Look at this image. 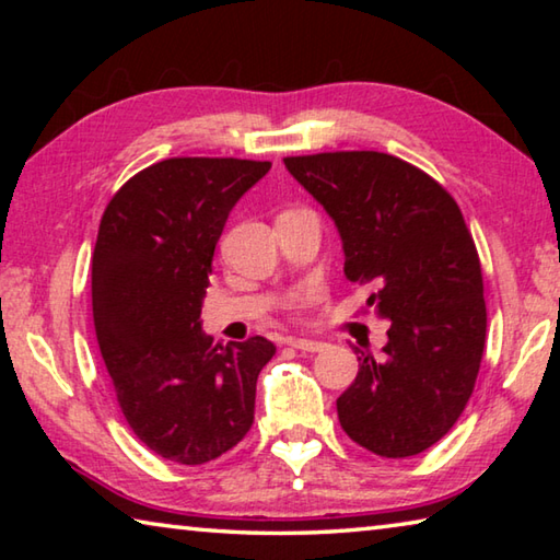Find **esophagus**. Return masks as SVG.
<instances>
[{
  "label": "esophagus",
  "mask_w": 560,
  "mask_h": 560,
  "mask_svg": "<svg viewBox=\"0 0 560 560\" xmlns=\"http://www.w3.org/2000/svg\"><path fill=\"white\" fill-rule=\"evenodd\" d=\"M289 346L301 350V353H320L326 348V343L320 340H308V338H289Z\"/></svg>",
  "instance_id": "esophagus-1"
}]
</instances>
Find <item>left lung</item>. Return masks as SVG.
<instances>
[{
	"label": "left lung",
	"instance_id": "1",
	"mask_svg": "<svg viewBox=\"0 0 560 560\" xmlns=\"http://www.w3.org/2000/svg\"><path fill=\"white\" fill-rule=\"evenodd\" d=\"M343 242L348 281L390 320L383 355L360 353L338 397L340 428L360 447L400 459L440 442L477 381L487 336L485 281L457 202L405 160L350 150L283 158Z\"/></svg>",
	"mask_w": 560,
	"mask_h": 560
}]
</instances>
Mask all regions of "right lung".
Here are the masks:
<instances>
[{
  "instance_id": "right-lung-1",
  "label": "right lung",
  "mask_w": 560,
  "mask_h": 560,
  "mask_svg": "<svg viewBox=\"0 0 560 560\" xmlns=\"http://www.w3.org/2000/svg\"><path fill=\"white\" fill-rule=\"evenodd\" d=\"M271 170L236 158H170L130 177L103 212L93 324L113 390L145 447L205 464L244 440L271 340L212 346L202 330L214 246L232 207Z\"/></svg>"
}]
</instances>
